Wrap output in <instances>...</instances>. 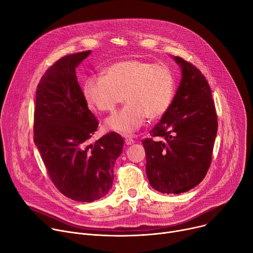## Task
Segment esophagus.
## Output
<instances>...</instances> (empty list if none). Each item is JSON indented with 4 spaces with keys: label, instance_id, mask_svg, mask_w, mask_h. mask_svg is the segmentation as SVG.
<instances>
[{
    "label": "esophagus",
    "instance_id": "34e87169",
    "mask_svg": "<svg viewBox=\"0 0 253 253\" xmlns=\"http://www.w3.org/2000/svg\"><path fill=\"white\" fill-rule=\"evenodd\" d=\"M134 142H135V141H134V139L131 138V137H126V138H125V143H126L127 145H131V144H133Z\"/></svg>",
    "mask_w": 253,
    "mask_h": 253
}]
</instances>
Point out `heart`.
<instances>
[{
  "label": "heart",
  "mask_w": 253,
  "mask_h": 253,
  "mask_svg": "<svg viewBox=\"0 0 253 253\" xmlns=\"http://www.w3.org/2000/svg\"><path fill=\"white\" fill-rule=\"evenodd\" d=\"M174 92L175 79L169 67L136 59L115 63L103 76H91L83 84L84 97L99 112L113 113L124 98L127 100L105 124L107 129L123 134L138 130L146 118L156 120L164 116Z\"/></svg>",
  "instance_id": "obj_1"
}]
</instances>
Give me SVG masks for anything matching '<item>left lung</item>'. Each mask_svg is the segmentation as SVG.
<instances>
[{
	"mask_svg": "<svg viewBox=\"0 0 253 253\" xmlns=\"http://www.w3.org/2000/svg\"><path fill=\"white\" fill-rule=\"evenodd\" d=\"M182 79L173 102L142 140L151 187L179 194L196 186L211 163L217 116L210 84L199 69L180 57Z\"/></svg>",
	"mask_w": 253,
	"mask_h": 253,
	"instance_id": "left-lung-1",
	"label": "left lung"
}]
</instances>
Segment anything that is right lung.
<instances>
[{"label":"right lung","instance_id":"1","mask_svg":"<svg viewBox=\"0 0 253 253\" xmlns=\"http://www.w3.org/2000/svg\"><path fill=\"white\" fill-rule=\"evenodd\" d=\"M89 54L67 55L48 67L37 88L33 121V139L48 177L62 194L81 203L109 192L124 144L116 132L88 144L98 121L87 107L75 69Z\"/></svg>","mask_w":253,"mask_h":253}]
</instances>
